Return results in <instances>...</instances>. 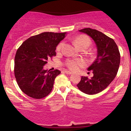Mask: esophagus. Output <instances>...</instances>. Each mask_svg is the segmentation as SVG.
I'll use <instances>...</instances> for the list:
<instances>
[{
  "label": "esophagus",
  "instance_id": "34e87169",
  "mask_svg": "<svg viewBox=\"0 0 131 131\" xmlns=\"http://www.w3.org/2000/svg\"><path fill=\"white\" fill-rule=\"evenodd\" d=\"M64 73H66V74H72V72H71V71H68V70H64Z\"/></svg>",
  "mask_w": 131,
  "mask_h": 131
}]
</instances>
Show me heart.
<instances>
[{
  "label": "heart",
  "instance_id": "b5f03b06",
  "mask_svg": "<svg viewBox=\"0 0 131 131\" xmlns=\"http://www.w3.org/2000/svg\"><path fill=\"white\" fill-rule=\"evenodd\" d=\"M75 45L79 49H84L89 47L91 44L90 39L87 36L81 35L76 36L73 40ZM63 46V42H60L57 47V51L60 52ZM65 65L71 70H77L80 67L86 65V62L82 59H68L66 60Z\"/></svg>",
  "mask_w": 131,
  "mask_h": 131
}]
</instances>
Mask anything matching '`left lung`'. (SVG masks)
<instances>
[{
  "label": "left lung",
  "instance_id": "left-lung-1",
  "mask_svg": "<svg viewBox=\"0 0 131 131\" xmlns=\"http://www.w3.org/2000/svg\"><path fill=\"white\" fill-rule=\"evenodd\" d=\"M79 31L92 38L97 47L96 60L88 70L92 71L91 79L82 76L77 86L82 92L88 95L98 94L105 89L114 80L119 70L121 55L114 40L102 32L91 28Z\"/></svg>",
  "mask_w": 131,
  "mask_h": 131
}]
</instances>
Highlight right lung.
I'll return each instance as SVG.
<instances>
[{
  "label": "right lung",
  "instance_id": "right-lung-1",
  "mask_svg": "<svg viewBox=\"0 0 131 131\" xmlns=\"http://www.w3.org/2000/svg\"><path fill=\"white\" fill-rule=\"evenodd\" d=\"M66 33L44 32L33 36L17 49L14 61V74L24 94L35 99H42L51 93L55 79L61 71L45 70L48 59L56 55V47Z\"/></svg>",
  "mask_w": 131,
  "mask_h": 131
}]
</instances>
